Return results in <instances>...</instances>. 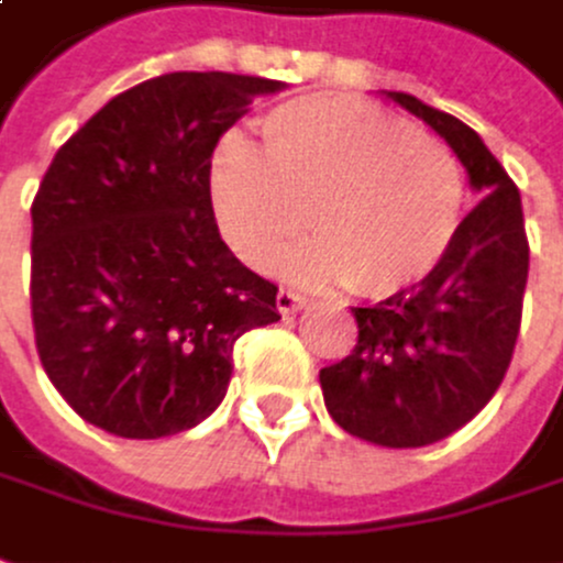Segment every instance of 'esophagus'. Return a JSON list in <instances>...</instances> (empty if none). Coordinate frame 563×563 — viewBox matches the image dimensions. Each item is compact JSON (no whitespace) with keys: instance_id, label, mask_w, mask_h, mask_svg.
<instances>
[{"instance_id":"34e87169","label":"esophagus","mask_w":563,"mask_h":563,"mask_svg":"<svg viewBox=\"0 0 563 563\" xmlns=\"http://www.w3.org/2000/svg\"><path fill=\"white\" fill-rule=\"evenodd\" d=\"M308 305V298L298 296V292H292V289H280L277 292V311L286 317V313H296L298 308H305Z\"/></svg>"}]
</instances>
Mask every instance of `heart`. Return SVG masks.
Here are the masks:
<instances>
[{"label": "heart", "mask_w": 563, "mask_h": 563, "mask_svg": "<svg viewBox=\"0 0 563 563\" xmlns=\"http://www.w3.org/2000/svg\"><path fill=\"white\" fill-rule=\"evenodd\" d=\"M262 153L224 141L212 163L218 224L255 271L280 265L311 212L320 240L296 258L298 277L385 298L426 280L462 228L465 178L453 151L376 104L289 101L262 122Z\"/></svg>", "instance_id": "heart-1"}]
</instances>
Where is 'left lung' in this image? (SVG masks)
<instances>
[{"instance_id": "left-lung-1", "label": "left lung", "mask_w": 563, "mask_h": 563, "mask_svg": "<svg viewBox=\"0 0 563 563\" xmlns=\"http://www.w3.org/2000/svg\"><path fill=\"white\" fill-rule=\"evenodd\" d=\"M456 151L481 200L426 280L354 308L357 345L320 369L330 416L382 446H428L472 422L506 378L521 330L530 243L521 194L465 122L391 91Z\"/></svg>"}]
</instances>
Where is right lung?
<instances>
[{
	"label": "right lung",
	"instance_id": "obj_1",
	"mask_svg": "<svg viewBox=\"0 0 563 563\" xmlns=\"http://www.w3.org/2000/svg\"><path fill=\"white\" fill-rule=\"evenodd\" d=\"M277 79L166 73L107 101L33 200L30 308L42 369L86 422L151 441L228 394L233 345L277 323V286L224 246L212 153Z\"/></svg>",
	"mask_w": 563,
	"mask_h": 563
}]
</instances>
